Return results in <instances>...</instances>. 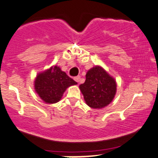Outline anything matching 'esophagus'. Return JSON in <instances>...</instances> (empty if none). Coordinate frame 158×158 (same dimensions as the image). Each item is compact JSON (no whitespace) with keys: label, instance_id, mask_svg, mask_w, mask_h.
<instances>
[{"label":"esophagus","instance_id":"34e87169","mask_svg":"<svg viewBox=\"0 0 158 158\" xmlns=\"http://www.w3.org/2000/svg\"><path fill=\"white\" fill-rule=\"evenodd\" d=\"M74 80H75L77 83H79V81H80V76H76V77L74 78Z\"/></svg>","mask_w":158,"mask_h":158}]
</instances>
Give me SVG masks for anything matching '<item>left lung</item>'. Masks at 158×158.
Wrapping results in <instances>:
<instances>
[{
    "instance_id": "left-lung-1",
    "label": "left lung",
    "mask_w": 158,
    "mask_h": 158,
    "mask_svg": "<svg viewBox=\"0 0 158 158\" xmlns=\"http://www.w3.org/2000/svg\"><path fill=\"white\" fill-rule=\"evenodd\" d=\"M85 82L79 85L88 106L101 109L108 106L116 93V82L103 67L95 66L86 73Z\"/></svg>"
}]
</instances>
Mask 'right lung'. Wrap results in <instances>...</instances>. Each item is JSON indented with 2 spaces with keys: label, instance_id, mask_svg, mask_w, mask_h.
<instances>
[{
  "label": "right lung",
  "instance_id": "obj_1",
  "mask_svg": "<svg viewBox=\"0 0 158 158\" xmlns=\"http://www.w3.org/2000/svg\"><path fill=\"white\" fill-rule=\"evenodd\" d=\"M77 84L58 66L37 74L34 81V89L45 103H55L61 99L67 88Z\"/></svg>",
  "mask_w": 158,
  "mask_h": 158
}]
</instances>
